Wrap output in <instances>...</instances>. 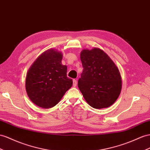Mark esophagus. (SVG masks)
<instances>
[{"mask_svg": "<svg viewBox=\"0 0 150 150\" xmlns=\"http://www.w3.org/2000/svg\"><path fill=\"white\" fill-rule=\"evenodd\" d=\"M76 83H77V81H76V80L74 79V80H73V86H74V87L76 86Z\"/></svg>", "mask_w": 150, "mask_h": 150, "instance_id": "1", "label": "esophagus"}]
</instances>
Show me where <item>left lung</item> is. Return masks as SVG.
<instances>
[{
	"mask_svg": "<svg viewBox=\"0 0 150 150\" xmlns=\"http://www.w3.org/2000/svg\"><path fill=\"white\" fill-rule=\"evenodd\" d=\"M80 60L83 69L78 87L88 104L96 109L113 105L122 89L121 75L113 61L96 47L83 49Z\"/></svg>",
	"mask_w": 150,
	"mask_h": 150,
	"instance_id": "left-lung-1",
	"label": "left lung"
}]
</instances>
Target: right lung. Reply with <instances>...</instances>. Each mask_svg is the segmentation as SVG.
Segmentation results:
<instances>
[{
    "mask_svg": "<svg viewBox=\"0 0 150 150\" xmlns=\"http://www.w3.org/2000/svg\"><path fill=\"white\" fill-rule=\"evenodd\" d=\"M63 54L54 49L43 52L26 74L25 86L28 96L34 104L49 108L56 105L73 85L67 77V67L61 64Z\"/></svg>",
    "mask_w": 150,
    "mask_h": 150,
    "instance_id": "add662e5",
    "label": "right lung"
}]
</instances>
